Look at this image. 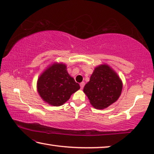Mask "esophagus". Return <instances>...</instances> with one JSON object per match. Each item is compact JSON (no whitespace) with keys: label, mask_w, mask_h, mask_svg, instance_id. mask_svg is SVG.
<instances>
[{"label":"esophagus","mask_w":154,"mask_h":154,"mask_svg":"<svg viewBox=\"0 0 154 154\" xmlns=\"http://www.w3.org/2000/svg\"><path fill=\"white\" fill-rule=\"evenodd\" d=\"M84 85H85V83L84 82H82L80 83V87H81V89H83V87H84Z\"/></svg>","instance_id":"esophagus-1"}]
</instances>
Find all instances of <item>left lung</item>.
I'll return each instance as SVG.
<instances>
[{
  "label": "left lung",
  "instance_id": "left-lung-1",
  "mask_svg": "<svg viewBox=\"0 0 154 154\" xmlns=\"http://www.w3.org/2000/svg\"><path fill=\"white\" fill-rule=\"evenodd\" d=\"M122 90V82L116 72L106 64L95 68L90 82L83 88L94 107L103 109L118 100Z\"/></svg>",
  "mask_w": 154,
  "mask_h": 154
}]
</instances>
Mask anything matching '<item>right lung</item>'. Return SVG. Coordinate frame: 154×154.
<instances>
[{
  "label": "right lung",
  "instance_id": "right-lung-1",
  "mask_svg": "<svg viewBox=\"0 0 154 154\" xmlns=\"http://www.w3.org/2000/svg\"><path fill=\"white\" fill-rule=\"evenodd\" d=\"M79 88V83L70 76L66 66L62 63L49 66L37 81V91L41 98L56 106L63 105Z\"/></svg>",
  "mask_w": 154,
  "mask_h": 154
}]
</instances>
